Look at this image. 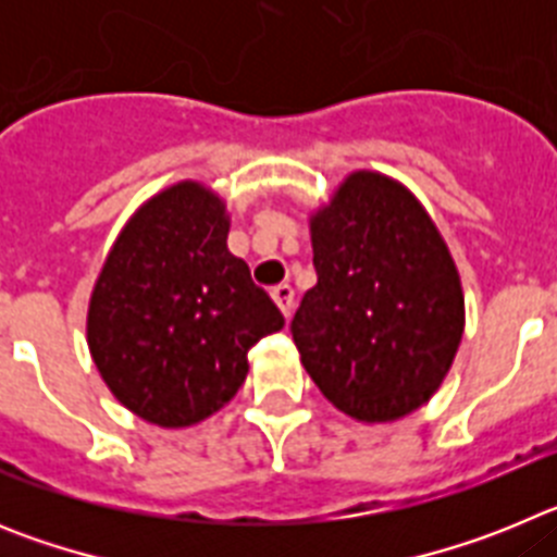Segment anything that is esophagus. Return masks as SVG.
Returning <instances> with one entry per match:
<instances>
[{"instance_id": "esophagus-1", "label": "esophagus", "mask_w": 557, "mask_h": 557, "mask_svg": "<svg viewBox=\"0 0 557 557\" xmlns=\"http://www.w3.org/2000/svg\"><path fill=\"white\" fill-rule=\"evenodd\" d=\"M273 301L278 304V309H282L284 318H289L293 314V304H295V289L289 287V284H278V287H273Z\"/></svg>"}]
</instances>
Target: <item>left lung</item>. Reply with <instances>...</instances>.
<instances>
[{
    "instance_id": "left-lung-1",
    "label": "left lung",
    "mask_w": 557,
    "mask_h": 557,
    "mask_svg": "<svg viewBox=\"0 0 557 557\" xmlns=\"http://www.w3.org/2000/svg\"><path fill=\"white\" fill-rule=\"evenodd\" d=\"M318 284L289 332L312 382L346 416L382 424L430 401L462 337L444 236L396 181L359 170L309 223Z\"/></svg>"
}]
</instances>
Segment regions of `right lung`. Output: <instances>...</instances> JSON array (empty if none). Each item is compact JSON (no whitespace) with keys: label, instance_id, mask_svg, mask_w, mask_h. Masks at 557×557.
Returning <instances> with one entry per match:
<instances>
[{"label":"right lung","instance_id":"right-lung-1","mask_svg":"<svg viewBox=\"0 0 557 557\" xmlns=\"http://www.w3.org/2000/svg\"><path fill=\"white\" fill-rule=\"evenodd\" d=\"M225 203L195 181L147 200L88 304V348L111 393L159 426H191L236 396L248 351L284 326L225 245Z\"/></svg>","mask_w":557,"mask_h":557}]
</instances>
